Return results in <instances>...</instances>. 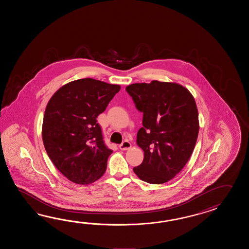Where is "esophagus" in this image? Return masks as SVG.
Returning a JSON list of instances; mask_svg holds the SVG:
<instances>
[{
  "instance_id": "1",
  "label": "esophagus",
  "mask_w": 249,
  "mask_h": 249,
  "mask_svg": "<svg viewBox=\"0 0 249 249\" xmlns=\"http://www.w3.org/2000/svg\"><path fill=\"white\" fill-rule=\"evenodd\" d=\"M131 147H132V145H131V143L129 142L128 141L123 142L119 145V148H120V149H122V150H127V149H129Z\"/></svg>"
}]
</instances>
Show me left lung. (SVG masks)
Returning <instances> with one entry per match:
<instances>
[{
  "instance_id": "left-lung-1",
  "label": "left lung",
  "mask_w": 249,
  "mask_h": 249,
  "mask_svg": "<svg viewBox=\"0 0 249 249\" xmlns=\"http://www.w3.org/2000/svg\"><path fill=\"white\" fill-rule=\"evenodd\" d=\"M125 90L143 113L137 144L144 159L133 172L148 183H164L180 173L195 148L199 130L195 100L183 86L156 80Z\"/></svg>"
}]
</instances>
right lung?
I'll return each mask as SVG.
<instances>
[{"instance_id":"add662e5","label":"right lung","mask_w":249,"mask_h":249,"mask_svg":"<svg viewBox=\"0 0 249 249\" xmlns=\"http://www.w3.org/2000/svg\"><path fill=\"white\" fill-rule=\"evenodd\" d=\"M119 90V85L84 78L64 85L48 102L43 145L57 169L74 183L89 184L106 171L113 151L96 118Z\"/></svg>"}]
</instances>
